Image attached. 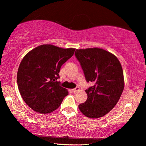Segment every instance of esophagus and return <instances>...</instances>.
Here are the masks:
<instances>
[{
	"instance_id": "esophagus-1",
	"label": "esophagus",
	"mask_w": 146,
	"mask_h": 146,
	"mask_svg": "<svg viewBox=\"0 0 146 146\" xmlns=\"http://www.w3.org/2000/svg\"><path fill=\"white\" fill-rule=\"evenodd\" d=\"M79 90H80V88H79V86H77V87H76L75 88H73V89H72V92L75 93V92H77V91H79Z\"/></svg>"
}]
</instances>
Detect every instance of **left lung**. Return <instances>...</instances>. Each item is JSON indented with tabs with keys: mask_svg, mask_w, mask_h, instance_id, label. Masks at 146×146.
<instances>
[{
	"mask_svg": "<svg viewBox=\"0 0 146 146\" xmlns=\"http://www.w3.org/2000/svg\"><path fill=\"white\" fill-rule=\"evenodd\" d=\"M87 82L92 86L86 89L88 98L80 104L82 113L89 118H99L108 113L120 99L125 81L121 63L113 54L99 48L76 50Z\"/></svg>",
	"mask_w": 146,
	"mask_h": 146,
	"instance_id": "8db88e82",
	"label": "left lung"
}]
</instances>
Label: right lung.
<instances>
[{
	"instance_id": "1",
	"label": "right lung",
	"mask_w": 146,
	"mask_h": 146,
	"mask_svg": "<svg viewBox=\"0 0 146 146\" xmlns=\"http://www.w3.org/2000/svg\"><path fill=\"white\" fill-rule=\"evenodd\" d=\"M75 49L42 44L28 52L17 73V86L24 102L33 110L49 113L60 107L68 91L60 85V68Z\"/></svg>"
}]
</instances>
